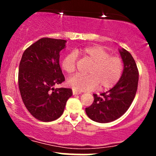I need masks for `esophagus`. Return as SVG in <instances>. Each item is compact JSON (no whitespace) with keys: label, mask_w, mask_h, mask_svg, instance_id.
<instances>
[{"label":"esophagus","mask_w":156,"mask_h":156,"mask_svg":"<svg viewBox=\"0 0 156 156\" xmlns=\"http://www.w3.org/2000/svg\"><path fill=\"white\" fill-rule=\"evenodd\" d=\"M72 94H73V95H78V94H81V92H78V91L73 90H72Z\"/></svg>","instance_id":"34e87169"}]
</instances>
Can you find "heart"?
<instances>
[{"mask_svg": "<svg viewBox=\"0 0 156 156\" xmlns=\"http://www.w3.org/2000/svg\"><path fill=\"white\" fill-rule=\"evenodd\" d=\"M76 54L92 63L87 70L88 75H75L69 79V85L75 90H92L98 86L101 90H108L120 81L124 71L123 60L120 56L110 55L106 48L100 45L86 47L66 55L61 62L64 72L68 74L75 72Z\"/></svg>", "mask_w": 156, "mask_h": 156, "instance_id": "obj_1", "label": "heart"}]
</instances>
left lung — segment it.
Segmentation results:
<instances>
[{
	"label": "left lung",
	"instance_id": "1",
	"mask_svg": "<svg viewBox=\"0 0 156 156\" xmlns=\"http://www.w3.org/2000/svg\"><path fill=\"white\" fill-rule=\"evenodd\" d=\"M124 62V71L120 81L114 87L98 96L85 108L86 114L93 121L108 123L123 115L131 105L137 90L139 71L134 59L125 49L119 50Z\"/></svg>",
	"mask_w": 156,
	"mask_h": 156
}]
</instances>
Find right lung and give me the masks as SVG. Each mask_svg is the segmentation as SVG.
Instances as JSON below:
<instances>
[{"label":"right lung","instance_id":"obj_1","mask_svg":"<svg viewBox=\"0 0 156 156\" xmlns=\"http://www.w3.org/2000/svg\"><path fill=\"white\" fill-rule=\"evenodd\" d=\"M66 40L42 37L26 49L20 62L18 84L22 100L30 114L41 122L60 117L70 88H54L65 81L59 66V52Z\"/></svg>","mask_w":156,"mask_h":156}]
</instances>
